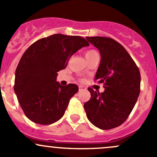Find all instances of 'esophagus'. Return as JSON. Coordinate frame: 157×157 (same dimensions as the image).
Masks as SVG:
<instances>
[{
    "mask_svg": "<svg viewBox=\"0 0 157 157\" xmlns=\"http://www.w3.org/2000/svg\"><path fill=\"white\" fill-rule=\"evenodd\" d=\"M78 90H79V91H81V90H86V88H85V86H82V85H79V86H78Z\"/></svg>",
    "mask_w": 157,
    "mask_h": 157,
    "instance_id": "esophagus-1",
    "label": "esophagus"
}]
</instances>
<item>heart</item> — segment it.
<instances>
[{"label":"heart","mask_w":157,"mask_h":157,"mask_svg":"<svg viewBox=\"0 0 157 157\" xmlns=\"http://www.w3.org/2000/svg\"><path fill=\"white\" fill-rule=\"evenodd\" d=\"M85 57H86L87 60H88V59H90V58H92V57H94V56L98 55V53L95 50L90 49V50H88V51H85Z\"/></svg>","instance_id":"1"}]
</instances>
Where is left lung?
Masks as SVG:
<instances>
[{
    "label": "left lung",
    "mask_w": 157,
    "mask_h": 157,
    "mask_svg": "<svg viewBox=\"0 0 157 157\" xmlns=\"http://www.w3.org/2000/svg\"><path fill=\"white\" fill-rule=\"evenodd\" d=\"M101 53L95 81L103 83L100 93L88 88L90 99L84 104L88 120L103 130L122 125L133 109L140 90V74L122 44L109 37H86Z\"/></svg>",
    "instance_id": "1"
}]
</instances>
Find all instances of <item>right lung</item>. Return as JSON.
I'll return each mask as SVG.
<instances>
[{
    "label": "right lung",
    "instance_id": "add662e5",
    "mask_svg": "<svg viewBox=\"0 0 157 157\" xmlns=\"http://www.w3.org/2000/svg\"><path fill=\"white\" fill-rule=\"evenodd\" d=\"M85 46L89 43L82 37L54 34L38 40L25 51L16 69L13 88L21 108L31 121L51 125L63 117L78 87L59 85L57 72Z\"/></svg>",
    "mask_w": 157,
    "mask_h": 157
}]
</instances>
